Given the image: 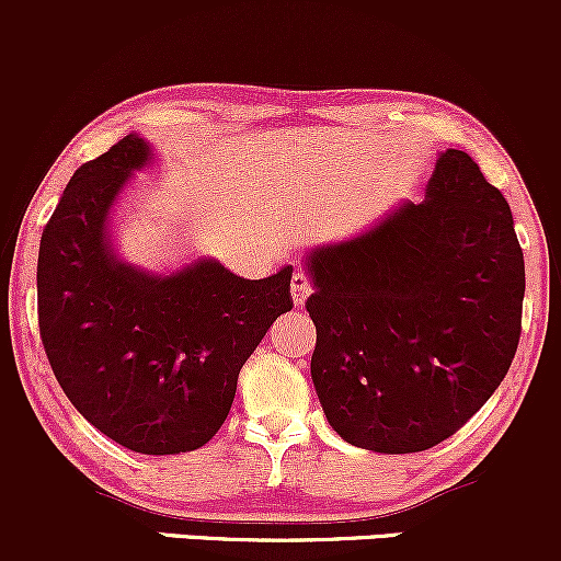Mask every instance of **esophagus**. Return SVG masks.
I'll use <instances>...</instances> for the list:
<instances>
[{
  "label": "esophagus",
  "instance_id": "esophagus-1",
  "mask_svg": "<svg viewBox=\"0 0 561 561\" xmlns=\"http://www.w3.org/2000/svg\"><path fill=\"white\" fill-rule=\"evenodd\" d=\"M313 293V285H311V279H308V274H302V272H295L293 274V300H295V306H302V302L308 300V295Z\"/></svg>",
  "mask_w": 561,
  "mask_h": 561
}]
</instances>
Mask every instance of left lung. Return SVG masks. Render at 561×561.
Returning a JSON list of instances; mask_svg holds the SVG:
<instances>
[{"label": "left lung", "instance_id": "1", "mask_svg": "<svg viewBox=\"0 0 561 561\" xmlns=\"http://www.w3.org/2000/svg\"><path fill=\"white\" fill-rule=\"evenodd\" d=\"M311 377L332 430L416 454L461 430L506 377L525 259L506 197L467 152L437 158L422 203L308 255Z\"/></svg>", "mask_w": 561, "mask_h": 561}]
</instances>
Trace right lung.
<instances>
[{"label": "right lung", "mask_w": 561, "mask_h": 561, "mask_svg": "<svg viewBox=\"0 0 561 561\" xmlns=\"http://www.w3.org/2000/svg\"><path fill=\"white\" fill-rule=\"evenodd\" d=\"M147 158L128 134L70 176L38 244V334L83 420L128 450L169 456L221 430L242 364L293 308V266L242 279L197 261L158 276L115 259L107 218Z\"/></svg>", "instance_id": "1"}]
</instances>
